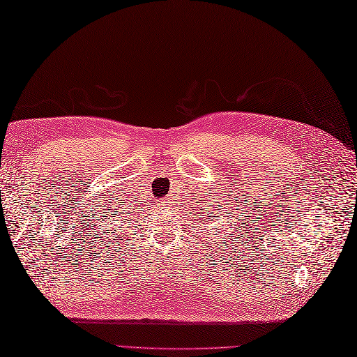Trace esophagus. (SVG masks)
<instances>
[{
    "mask_svg": "<svg viewBox=\"0 0 357 357\" xmlns=\"http://www.w3.org/2000/svg\"><path fill=\"white\" fill-rule=\"evenodd\" d=\"M158 205L163 208V210H167V208H169V202H167L166 199H160L158 200Z\"/></svg>",
    "mask_w": 357,
    "mask_h": 357,
    "instance_id": "esophagus-1",
    "label": "esophagus"
}]
</instances>
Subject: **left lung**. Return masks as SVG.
Returning a JSON list of instances; mask_svg holds the SVG:
<instances>
[{"mask_svg": "<svg viewBox=\"0 0 357 357\" xmlns=\"http://www.w3.org/2000/svg\"><path fill=\"white\" fill-rule=\"evenodd\" d=\"M216 208H218V205L208 204V205L205 206V211H208V214H206V216H208V218H211V216H214V214H213V213H214V211H216ZM230 210H231V208H230ZM224 211H227V210H225V208H224ZM231 214H233V213H231ZM218 216H219V213H218ZM224 216H225V218H228V216H230V213H227V214H224ZM231 218H233V216H231ZM228 224H230V222H228ZM241 225H242V224H239V222H238V220H234V222H233V227H234V228H230V230H238V228H239ZM234 233H238V231H234Z\"/></svg>", "mask_w": 357, "mask_h": 357, "instance_id": "1", "label": "left lung"}]
</instances>
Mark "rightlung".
I'll use <instances>...</instances> for the list:
<instances>
[{"label":"right lung","mask_w":357,"mask_h":357,"mask_svg":"<svg viewBox=\"0 0 357 357\" xmlns=\"http://www.w3.org/2000/svg\"><path fill=\"white\" fill-rule=\"evenodd\" d=\"M118 210H119L118 213H123V214H124V210H123V208H118ZM118 213L115 214V216H119V214H118ZM127 213H129V211H127ZM115 216H113V218H115ZM124 220H127V219H124ZM129 225H130V222H129ZM107 231H109V230H107ZM115 231H116V228H115Z\"/></svg>","instance_id":"right-lung-1"}]
</instances>
